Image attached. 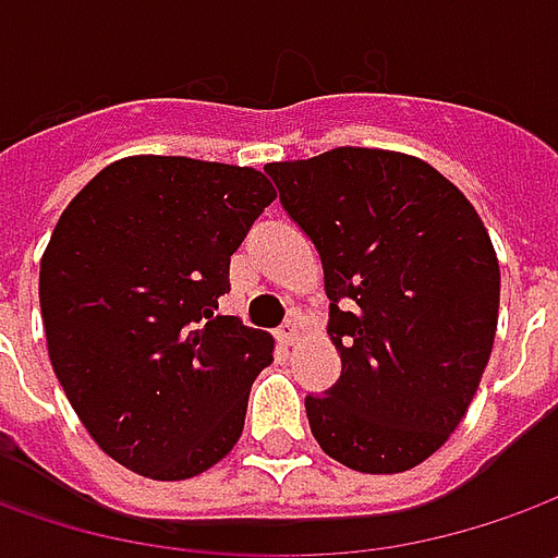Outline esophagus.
<instances>
[{
	"label": "esophagus",
	"mask_w": 558,
	"mask_h": 558,
	"mask_svg": "<svg viewBox=\"0 0 558 558\" xmlns=\"http://www.w3.org/2000/svg\"><path fill=\"white\" fill-rule=\"evenodd\" d=\"M276 335H279V341H282V344H294V341H298V335H301V326H298L294 319H289V323H286V326H282Z\"/></svg>",
	"instance_id": "esophagus-1"
}]
</instances>
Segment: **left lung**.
I'll return each instance as SVG.
<instances>
[{
  "mask_svg": "<svg viewBox=\"0 0 558 558\" xmlns=\"http://www.w3.org/2000/svg\"><path fill=\"white\" fill-rule=\"evenodd\" d=\"M319 251L341 375L307 395L313 438L341 465L395 475L457 428L490 360L500 264L482 217L413 155L332 148L264 167Z\"/></svg>",
  "mask_w": 558,
  "mask_h": 558,
  "instance_id": "8db88e82",
  "label": "left lung"
}]
</instances>
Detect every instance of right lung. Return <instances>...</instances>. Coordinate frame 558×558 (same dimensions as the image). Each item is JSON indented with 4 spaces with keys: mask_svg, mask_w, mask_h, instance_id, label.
Masks as SVG:
<instances>
[{
    "mask_svg": "<svg viewBox=\"0 0 558 558\" xmlns=\"http://www.w3.org/2000/svg\"><path fill=\"white\" fill-rule=\"evenodd\" d=\"M272 198L254 167L133 155L54 226L39 264L49 360L86 432L130 472L183 482L242 438L272 338L214 311Z\"/></svg>",
    "mask_w": 558,
    "mask_h": 558,
    "instance_id": "obj_1",
    "label": "right lung"
}]
</instances>
